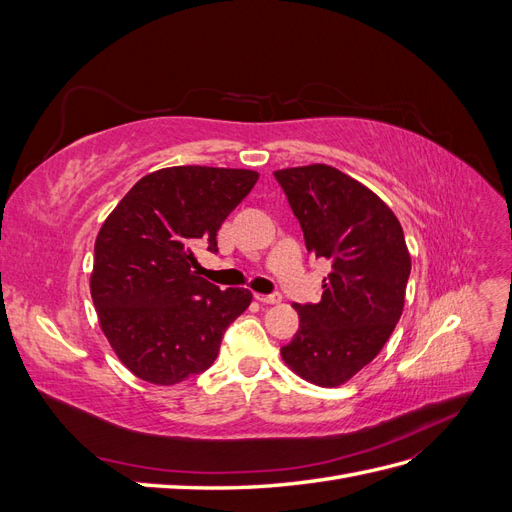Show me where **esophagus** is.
I'll return each mask as SVG.
<instances>
[{
	"label": "esophagus",
	"instance_id": "esophagus-1",
	"mask_svg": "<svg viewBox=\"0 0 512 512\" xmlns=\"http://www.w3.org/2000/svg\"><path fill=\"white\" fill-rule=\"evenodd\" d=\"M256 301L265 303V305H275L282 301V294H256Z\"/></svg>",
	"mask_w": 512,
	"mask_h": 512
}]
</instances>
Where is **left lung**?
Returning <instances> with one entry per match:
<instances>
[{
    "label": "left lung",
    "instance_id": "8db88e82",
    "mask_svg": "<svg viewBox=\"0 0 512 512\" xmlns=\"http://www.w3.org/2000/svg\"><path fill=\"white\" fill-rule=\"evenodd\" d=\"M273 175L303 228L307 252L331 260L320 303H292L299 331L282 359L299 378L333 389L376 359L404 312V230L378 194L329 164Z\"/></svg>",
    "mask_w": 512,
    "mask_h": 512
}]
</instances>
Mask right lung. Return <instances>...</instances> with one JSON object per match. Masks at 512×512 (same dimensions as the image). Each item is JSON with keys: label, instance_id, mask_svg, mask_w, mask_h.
Segmentation results:
<instances>
[{"label": "right lung", "instance_id": "1", "mask_svg": "<svg viewBox=\"0 0 512 512\" xmlns=\"http://www.w3.org/2000/svg\"><path fill=\"white\" fill-rule=\"evenodd\" d=\"M256 170L170 166L138 179L104 220L89 277L100 329L136 378L173 386L211 367L252 292L209 284L194 245L215 235Z\"/></svg>", "mask_w": 512, "mask_h": 512}]
</instances>
